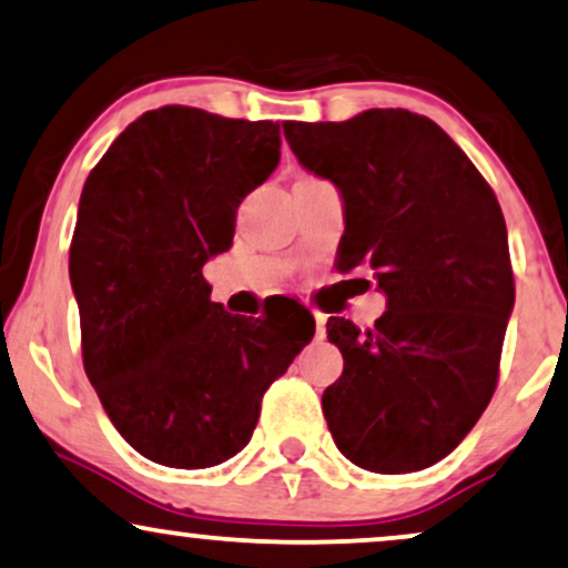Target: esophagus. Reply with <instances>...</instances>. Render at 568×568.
<instances>
[{
	"label": "esophagus",
	"instance_id": "34e87169",
	"mask_svg": "<svg viewBox=\"0 0 568 568\" xmlns=\"http://www.w3.org/2000/svg\"><path fill=\"white\" fill-rule=\"evenodd\" d=\"M314 322H317V337H325V325H327V317L322 312H314Z\"/></svg>",
	"mask_w": 568,
	"mask_h": 568
}]
</instances>
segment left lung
<instances>
[{
	"label": "left lung",
	"instance_id": "1",
	"mask_svg": "<svg viewBox=\"0 0 568 568\" xmlns=\"http://www.w3.org/2000/svg\"><path fill=\"white\" fill-rule=\"evenodd\" d=\"M293 154L343 196L341 272L375 270V327L329 317L343 375L322 396L348 462L379 475L427 469L490 404L514 308L506 220L440 125L408 110L346 123H283Z\"/></svg>",
	"mask_w": 568,
	"mask_h": 568
}]
</instances>
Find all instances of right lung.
Here are the masks:
<instances>
[{
    "label": "right lung",
    "mask_w": 568,
    "mask_h": 568,
    "mask_svg": "<svg viewBox=\"0 0 568 568\" xmlns=\"http://www.w3.org/2000/svg\"><path fill=\"white\" fill-rule=\"evenodd\" d=\"M280 162V125L196 106L143 112L85 178L70 283L83 367L114 429L172 469H206L251 440L262 396L312 341L233 317L201 267L233 246L235 210Z\"/></svg>",
    "instance_id": "1"
}]
</instances>
